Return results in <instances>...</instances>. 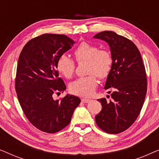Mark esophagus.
I'll return each mask as SVG.
<instances>
[{
    "label": "esophagus",
    "instance_id": "esophagus-1",
    "mask_svg": "<svg viewBox=\"0 0 159 159\" xmlns=\"http://www.w3.org/2000/svg\"><path fill=\"white\" fill-rule=\"evenodd\" d=\"M82 101L84 103H88L90 101V99H88V98H82Z\"/></svg>",
    "mask_w": 159,
    "mask_h": 159
}]
</instances>
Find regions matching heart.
<instances>
[{"instance_id": "obj_1", "label": "heart", "mask_w": 159, "mask_h": 159, "mask_svg": "<svg viewBox=\"0 0 159 159\" xmlns=\"http://www.w3.org/2000/svg\"><path fill=\"white\" fill-rule=\"evenodd\" d=\"M78 63L88 61L87 73L90 75L82 77L71 82L69 85L71 93L81 97H90L96 89L98 80L106 79L110 75L113 65L111 53L108 50L100 49L98 45L88 42H82L74 52ZM56 68L67 79L75 74L76 65L72 58L66 55H61L58 58Z\"/></svg>"}]
</instances>
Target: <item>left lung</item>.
Instances as JSON below:
<instances>
[{"instance_id": "obj_1", "label": "left lung", "mask_w": 159, "mask_h": 159, "mask_svg": "<svg viewBox=\"0 0 159 159\" xmlns=\"http://www.w3.org/2000/svg\"><path fill=\"white\" fill-rule=\"evenodd\" d=\"M94 38L109 45L113 58L111 71L104 88L113 90L112 99L109 102L105 98L98 100L102 110L95 116V122L106 133L118 134L135 121L143 108L147 92L145 65L138 48L125 37L103 31Z\"/></svg>"}]
</instances>
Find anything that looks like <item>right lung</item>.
I'll list each match as a JSON object with an SVG mask.
<instances>
[{"mask_svg": "<svg viewBox=\"0 0 159 159\" xmlns=\"http://www.w3.org/2000/svg\"><path fill=\"white\" fill-rule=\"evenodd\" d=\"M74 43L64 34H43L28 41L19 55L15 79L17 98L30 122L42 132L55 133L66 127L81 102L70 95L53 98L54 93L66 90L58 77L57 60Z\"/></svg>", "mask_w": 159, "mask_h": 159, "instance_id": "1", "label": "right lung"}]
</instances>
